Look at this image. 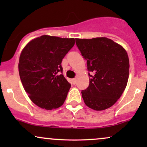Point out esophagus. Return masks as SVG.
Here are the masks:
<instances>
[{"label": "esophagus", "instance_id": "esophagus-1", "mask_svg": "<svg viewBox=\"0 0 147 147\" xmlns=\"http://www.w3.org/2000/svg\"><path fill=\"white\" fill-rule=\"evenodd\" d=\"M72 83L73 84H76V83H77V79H72Z\"/></svg>", "mask_w": 147, "mask_h": 147}]
</instances>
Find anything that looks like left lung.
<instances>
[{
	"instance_id": "8db88e82",
	"label": "left lung",
	"mask_w": 147,
	"mask_h": 147,
	"mask_svg": "<svg viewBox=\"0 0 147 147\" xmlns=\"http://www.w3.org/2000/svg\"><path fill=\"white\" fill-rule=\"evenodd\" d=\"M75 40L77 48L86 60L90 77L88 87L82 90L84 103L95 111L109 109L121 97L127 84V52L120 45L106 37Z\"/></svg>"
}]
</instances>
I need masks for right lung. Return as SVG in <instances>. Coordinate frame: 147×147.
Returning a JSON list of instances; mask_svg holds the SVG:
<instances>
[{
	"label": "right lung",
	"instance_id": "add662e5",
	"mask_svg": "<svg viewBox=\"0 0 147 147\" xmlns=\"http://www.w3.org/2000/svg\"><path fill=\"white\" fill-rule=\"evenodd\" d=\"M74 45V38L43 35L32 40L22 51L20 78L30 99L40 108L52 110L65 102L71 85L62 75L61 62Z\"/></svg>",
	"mask_w": 147,
	"mask_h": 147
}]
</instances>
